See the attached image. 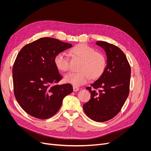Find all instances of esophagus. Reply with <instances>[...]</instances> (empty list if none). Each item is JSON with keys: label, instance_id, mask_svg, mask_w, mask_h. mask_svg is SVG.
<instances>
[{"label": "esophagus", "instance_id": "34e87169", "mask_svg": "<svg viewBox=\"0 0 151 151\" xmlns=\"http://www.w3.org/2000/svg\"><path fill=\"white\" fill-rule=\"evenodd\" d=\"M73 88V91L74 92H76V91H78L79 90H80V88H79L78 87H77V86H74Z\"/></svg>", "mask_w": 151, "mask_h": 151}]
</instances>
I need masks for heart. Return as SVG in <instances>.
<instances>
[{"label":"heart","instance_id":"heart-1","mask_svg":"<svg viewBox=\"0 0 151 151\" xmlns=\"http://www.w3.org/2000/svg\"><path fill=\"white\" fill-rule=\"evenodd\" d=\"M73 56L81 59L78 72H70L65 75V81L74 86H81L93 79L100 77L105 69L106 60L105 55L100 52L95 51L93 47L84 43L75 46L70 50ZM54 62L58 70L65 72L70 69V60L63 52L55 55Z\"/></svg>","mask_w":151,"mask_h":151}]
</instances>
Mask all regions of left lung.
Returning a JSON list of instances; mask_svg holds the SVG:
<instances>
[{
  "instance_id": "1",
  "label": "left lung",
  "mask_w": 151,
  "mask_h": 151,
  "mask_svg": "<svg viewBox=\"0 0 151 151\" xmlns=\"http://www.w3.org/2000/svg\"><path fill=\"white\" fill-rule=\"evenodd\" d=\"M96 44L105 51L107 65L98 80L87 87L91 96L83 109L91 119L101 122L115 117L125 104L129 94L131 68L119 47L103 41Z\"/></svg>"
}]
</instances>
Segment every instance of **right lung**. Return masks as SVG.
Segmentation results:
<instances>
[{
    "label": "right lung",
    "instance_id": "obj_1",
    "mask_svg": "<svg viewBox=\"0 0 151 151\" xmlns=\"http://www.w3.org/2000/svg\"><path fill=\"white\" fill-rule=\"evenodd\" d=\"M72 45L50 37L24 46L13 66L14 94L29 115L46 119L60 109L63 98L73 92L70 84H58L62 79L54 59Z\"/></svg>",
    "mask_w": 151,
    "mask_h": 151
}]
</instances>
